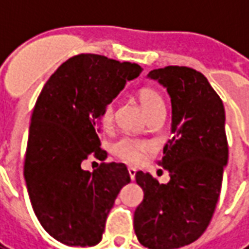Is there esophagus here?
I'll use <instances>...</instances> for the list:
<instances>
[{
  "label": "esophagus",
  "instance_id": "34e87169",
  "mask_svg": "<svg viewBox=\"0 0 249 249\" xmlns=\"http://www.w3.org/2000/svg\"><path fill=\"white\" fill-rule=\"evenodd\" d=\"M128 172H129L130 180H135V178H136V169H135V168H128Z\"/></svg>",
  "mask_w": 249,
  "mask_h": 249
}]
</instances>
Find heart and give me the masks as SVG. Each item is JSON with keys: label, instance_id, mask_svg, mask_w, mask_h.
Wrapping results in <instances>:
<instances>
[{"label": "heart", "instance_id": "1", "mask_svg": "<svg viewBox=\"0 0 249 249\" xmlns=\"http://www.w3.org/2000/svg\"><path fill=\"white\" fill-rule=\"evenodd\" d=\"M139 100L142 109L145 110L148 117L151 119L156 114L164 113V101H162L161 96L152 88H144L139 92ZM114 114V105L113 103L107 104L104 107L103 114H101V120L104 124H108L112 121ZM146 145L142 141L133 140V139H121L119 140L113 146V152L125 161L128 162H137L142 156V152L145 151Z\"/></svg>", "mask_w": 249, "mask_h": 249}]
</instances>
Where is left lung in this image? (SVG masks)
Segmentation results:
<instances>
[{
  "instance_id": "obj_1",
  "label": "left lung",
  "mask_w": 249,
  "mask_h": 249,
  "mask_svg": "<svg viewBox=\"0 0 249 249\" xmlns=\"http://www.w3.org/2000/svg\"><path fill=\"white\" fill-rule=\"evenodd\" d=\"M167 89L172 105V139L160 165L169 183L139 171L144 200L135 211V232L149 249H175L197 240L219 200L228 162L223 101L200 71L167 66L148 73Z\"/></svg>"
}]
</instances>
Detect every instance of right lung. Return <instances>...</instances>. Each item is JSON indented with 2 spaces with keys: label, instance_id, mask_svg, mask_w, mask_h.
<instances>
[{
  "label": "right lung",
  "instance_id": "1",
  "mask_svg": "<svg viewBox=\"0 0 249 249\" xmlns=\"http://www.w3.org/2000/svg\"><path fill=\"white\" fill-rule=\"evenodd\" d=\"M141 71L137 64L78 54L52 74L37 98L25 181L41 225L66 246L98 244L114 200L130 181L123 162L103 164L93 172L84 171L81 162L90 153L107 155L98 139L104 107Z\"/></svg>",
  "mask_w": 249,
  "mask_h": 249
}]
</instances>
